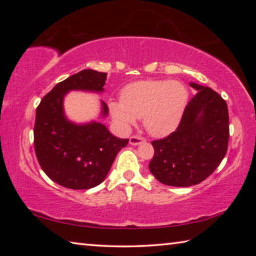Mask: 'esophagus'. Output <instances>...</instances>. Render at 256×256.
<instances>
[{"label":"esophagus","mask_w":256,"mask_h":256,"mask_svg":"<svg viewBox=\"0 0 256 256\" xmlns=\"http://www.w3.org/2000/svg\"><path fill=\"white\" fill-rule=\"evenodd\" d=\"M142 142H144V138L142 136H133L130 138V144H132V146H138V144H141Z\"/></svg>","instance_id":"esophagus-1"}]
</instances>
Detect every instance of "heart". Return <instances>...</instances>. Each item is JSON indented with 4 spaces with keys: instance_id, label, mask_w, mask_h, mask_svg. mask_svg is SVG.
<instances>
[{
    "instance_id": "b5f03b06",
    "label": "heart",
    "mask_w": 256,
    "mask_h": 256,
    "mask_svg": "<svg viewBox=\"0 0 256 256\" xmlns=\"http://www.w3.org/2000/svg\"><path fill=\"white\" fill-rule=\"evenodd\" d=\"M188 90L176 80H141L125 86L120 100L108 104L110 115L122 128L144 120L146 131L164 136L178 126L188 104Z\"/></svg>"
}]
</instances>
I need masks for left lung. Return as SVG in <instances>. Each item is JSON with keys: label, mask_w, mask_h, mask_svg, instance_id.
I'll return each mask as SVG.
<instances>
[{"label": "left lung", "mask_w": 256, "mask_h": 256, "mask_svg": "<svg viewBox=\"0 0 256 256\" xmlns=\"http://www.w3.org/2000/svg\"><path fill=\"white\" fill-rule=\"evenodd\" d=\"M198 92L188 104L175 132L151 142L154 156L151 174L170 186L196 185L210 176L228 148L229 118L227 104L209 86L196 82Z\"/></svg>", "instance_id": "left-lung-1"}]
</instances>
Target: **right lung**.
I'll use <instances>...</instances> for the list:
<instances>
[{
  "instance_id": "add662e5",
  "label": "right lung",
  "mask_w": 256,
  "mask_h": 256,
  "mask_svg": "<svg viewBox=\"0 0 256 256\" xmlns=\"http://www.w3.org/2000/svg\"><path fill=\"white\" fill-rule=\"evenodd\" d=\"M107 73L88 68L56 84L36 110L34 128V151L42 170L52 180L72 190H88L102 183L116 154L128 138L114 136L98 120L76 123L64 112L68 92H104ZM99 118L108 115L100 100Z\"/></svg>"
}]
</instances>
